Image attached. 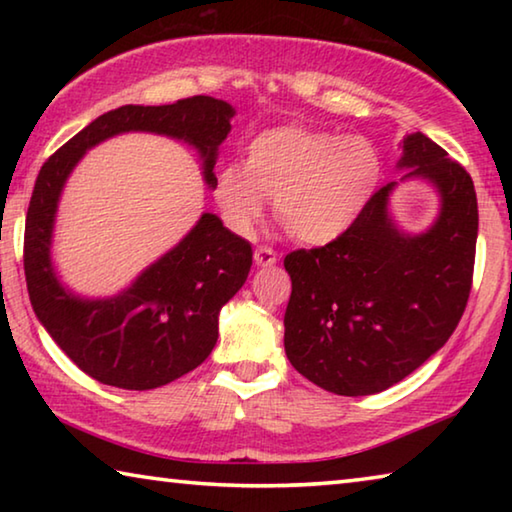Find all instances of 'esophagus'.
Wrapping results in <instances>:
<instances>
[{
	"label": "esophagus",
	"mask_w": 512,
	"mask_h": 512,
	"mask_svg": "<svg viewBox=\"0 0 512 512\" xmlns=\"http://www.w3.org/2000/svg\"><path fill=\"white\" fill-rule=\"evenodd\" d=\"M277 262V253L268 246H259L255 248V264L257 266H273Z\"/></svg>",
	"instance_id": "34e87169"
}]
</instances>
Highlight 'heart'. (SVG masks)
<instances>
[{"mask_svg":"<svg viewBox=\"0 0 512 512\" xmlns=\"http://www.w3.org/2000/svg\"><path fill=\"white\" fill-rule=\"evenodd\" d=\"M381 180V158L366 137H343L300 124L268 128L214 178L225 221L250 235L268 196L293 239L320 246L339 239L366 210Z\"/></svg>","mask_w":512,"mask_h":512,"instance_id":"b5f03b06","label":"heart"}]
</instances>
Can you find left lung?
<instances>
[{
    "mask_svg": "<svg viewBox=\"0 0 512 512\" xmlns=\"http://www.w3.org/2000/svg\"><path fill=\"white\" fill-rule=\"evenodd\" d=\"M402 151V180H429L440 194L427 232L397 230L388 183L339 239L284 257V350L329 393L372 395L411 375L447 343L470 298L479 232L470 173L422 133L406 135Z\"/></svg>",
    "mask_w": 512,
    "mask_h": 512,
    "instance_id": "1",
    "label": "left lung"
}]
</instances>
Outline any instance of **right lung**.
<instances>
[{
    "instance_id": "add662e5",
    "label": "right lung",
    "mask_w": 512,
    "mask_h": 512,
    "mask_svg": "<svg viewBox=\"0 0 512 512\" xmlns=\"http://www.w3.org/2000/svg\"><path fill=\"white\" fill-rule=\"evenodd\" d=\"M235 108L212 97L169 106H121L76 133L42 164L24 228V275L33 311L51 339L85 375L126 391H151L187 375L219 339V311L244 287L253 248L205 212L192 232L115 298L88 300L58 282L51 232L65 180L85 151L128 131L158 133L192 144L214 187L216 151Z\"/></svg>"
}]
</instances>
